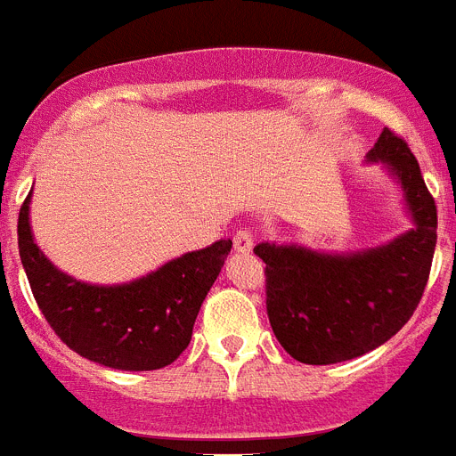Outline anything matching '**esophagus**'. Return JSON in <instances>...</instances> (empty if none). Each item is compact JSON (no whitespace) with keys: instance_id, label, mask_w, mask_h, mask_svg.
Listing matches in <instances>:
<instances>
[{"instance_id":"34e87169","label":"esophagus","mask_w":456,"mask_h":456,"mask_svg":"<svg viewBox=\"0 0 456 456\" xmlns=\"http://www.w3.org/2000/svg\"><path fill=\"white\" fill-rule=\"evenodd\" d=\"M252 246H255V239H252V232H248V229H243V232H236L234 236V250L236 252H250Z\"/></svg>"}]
</instances>
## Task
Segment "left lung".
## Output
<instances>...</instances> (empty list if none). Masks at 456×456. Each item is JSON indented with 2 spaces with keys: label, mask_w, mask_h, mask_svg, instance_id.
<instances>
[{
  "label": "left lung",
  "mask_w": 456,
  "mask_h": 456,
  "mask_svg": "<svg viewBox=\"0 0 456 456\" xmlns=\"http://www.w3.org/2000/svg\"><path fill=\"white\" fill-rule=\"evenodd\" d=\"M396 183L411 229L350 252L262 240L266 311L275 338L304 364H338L387 343L422 299L436 250L434 197L411 148L382 129L366 152Z\"/></svg>",
  "instance_id": "1"
}]
</instances>
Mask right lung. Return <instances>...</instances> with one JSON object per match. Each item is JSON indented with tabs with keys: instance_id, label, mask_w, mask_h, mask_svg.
<instances>
[{
	"instance_id": "right-lung-1",
	"label": "right lung",
	"mask_w": 456,
	"mask_h": 456,
	"mask_svg": "<svg viewBox=\"0 0 456 456\" xmlns=\"http://www.w3.org/2000/svg\"><path fill=\"white\" fill-rule=\"evenodd\" d=\"M29 204L32 192L18 217L20 262L55 334L80 357L118 370H155L181 357L232 240L185 252L134 281L99 285L64 273L45 257L34 240Z\"/></svg>"
}]
</instances>
